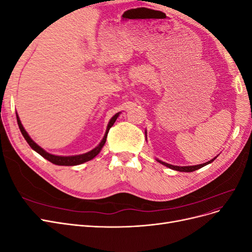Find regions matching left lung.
<instances>
[{
    "mask_svg": "<svg viewBox=\"0 0 252 252\" xmlns=\"http://www.w3.org/2000/svg\"><path fill=\"white\" fill-rule=\"evenodd\" d=\"M217 158V157H216ZM216 158H212V159H210L209 162H206V163H204V164H201V165H195V166H184V167H180V166H173V165H170V164H167V163H165V162H162V161H158L161 163V164H163V165H165L166 167H169V168H171V169H173V170H178V171H184V172H192V171H194V170H197V169H200V168H202V167H204V166H206V165H208L209 163H211V162H213L216 159Z\"/></svg>",
    "mask_w": 252,
    "mask_h": 252,
    "instance_id": "8db88e82",
    "label": "left lung"
}]
</instances>
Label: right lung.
<instances>
[{
  "instance_id": "right-lung-1",
  "label": "right lung",
  "mask_w": 252,
  "mask_h": 252,
  "mask_svg": "<svg viewBox=\"0 0 252 252\" xmlns=\"http://www.w3.org/2000/svg\"><path fill=\"white\" fill-rule=\"evenodd\" d=\"M118 117H119V113L114 114V116L112 117V119L110 120L109 124L107 126V130H106V133L104 135V138H103L102 142L98 144L97 147H95L94 149L87 152V154H84V155H81V156H73V157H59V156H53V155L48 154V152H46L44 149H42L39 146V145H36L32 139H30V136L26 132L24 127H23V125L21 124V121H20V118L18 117V114H17V121H18V125H19V128H20V130H21L23 136H24L25 140L29 144V146L32 147L33 150H35L37 154L41 155L43 158H45L46 159H48V161L51 162L52 164L61 165V166H74V165H80L82 163H85L87 161H90V159H93L95 156L98 155V152L101 151L102 147L104 146V144L106 142V139H107V134H108L109 129L112 127V125L114 124V122H116Z\"/></svg>"
}]
</instances>
